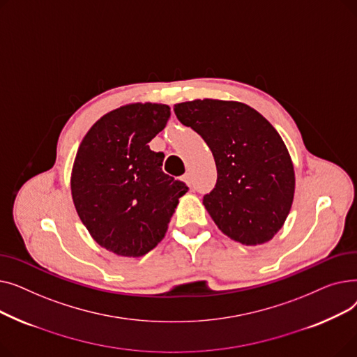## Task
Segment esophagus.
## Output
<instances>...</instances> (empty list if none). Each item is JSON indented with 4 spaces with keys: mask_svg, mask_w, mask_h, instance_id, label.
Masks as SVG:
<instances>
[{
    "mask_svg": "<svg viewBox=\"0 0 357 357\" xmlns=\"http://www.w3.org/2000/svg\"><path fill=\"white\" fill-rule=\"evenodd\" d=\"M182 181L188 185V186H191V174H185L183 176H182Z\"/></svg>",
    "mask_w": 357,
    "mask_h": 357,
    "instance_id": "esophagus-1",
    "label": "esophagus"
}]
</instances>
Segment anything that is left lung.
Returning <instances> with one entry per match:
<instances>
[{"mask_svg":"<svg viewBox=\"0 0 357 357\" xmlns=\"http://www.w3.org/2000/svg\"><path fill=\"white\" fill-rule=\"evenodd\" d=\"M174 111L213 152L217 183L202 204L217 227L246 246L272 240L295 192L294 163L275 127L238 101L194 100L175 104Z\"/></svg>","mask_w":357,"mask_h":357,"instance_id":"left-lung-1","label":"left lung"}]
</instances>
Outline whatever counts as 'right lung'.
I'll list each match as a JSON object with an SVG mask.
<instances>
[{"mask_svg": "<svg viewBox=\"0 0 357 357\" xmlns=\"http://www.w3.org/2000/svg\"><path fill=\"white\" fill-rule=\"evenodd\" d=\"M171 116L166 104L112 109L84 136L70 174L73 205L91 237L108 252L140 257L158 246L188 186L162 171L149 142Z\"/></svg>", "mask_w": 357, "mask_h": 357, "instance_id": "obj_1", "label": "right lung"}]
</instances>
